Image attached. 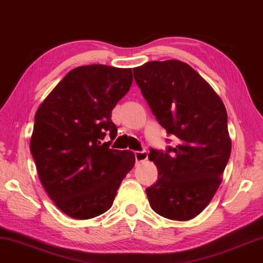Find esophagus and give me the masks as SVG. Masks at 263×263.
Wrapping results in <instances>:
<instances>
[{
	"mask_svg": "<svg viewBox=\"0 0 263 263\" xmlns=\"http://www.w3.org/2000/svg\"><path fill=\"white\" fill-rule=\"evenodd\" d=\"M135 158L137 163L143 162V160L147 159V152L146 151H136L135 152Z\"/></svg>",
	"mask_w": 263,
	"mask_h": 263,
	"instance_id": "obj_1",
	"label": "esophagus"
}]
</instances>
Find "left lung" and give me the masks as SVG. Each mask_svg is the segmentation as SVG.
<instances>
[{"label":"left lung","instance_id":"8db88e82","mask_svg":"<svg viewBox=\"0 0 263 263\" xmlns=\"http://www.w3.org/2000/svg\"><path fill=\"white\" fill-rule=\"evenodd\" d=\"M133 76L157 121L176 138L174 147L148 154L158 169L148 202L160 216L187 221L205 209L222 182L232 151L226 107L185 62L150 61Z\"/></svg>","mask_w":263,"mask_h":263}]
</instances>
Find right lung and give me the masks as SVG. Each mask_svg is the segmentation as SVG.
<instances>
[{
    "mask_svg": "<svg viewBox=\"0 0 263 263\" xmlns=\"http://www.w3.org/2000/svg\"><path fill=\"white\" fill-rule=\"evenodd\" d=\"M131 68L105 65L70 70L35 113L30 152L46 193L62 213L88 219L112 206L135 165L131 151L109 148L112 109L132 85Z\"/></svg>",
    "mask_w": 263,
    "mask_h": 263,
    "instance_id": "1",
    "label": "right lung"
}]
</instances>
